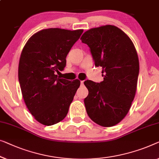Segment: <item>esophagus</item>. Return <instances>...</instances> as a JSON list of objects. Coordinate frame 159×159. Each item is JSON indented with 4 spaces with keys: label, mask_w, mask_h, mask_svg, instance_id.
Here are the masks:
<instances>
[{
    "label": "esophagus",
    "mask_w": 159,
    "mask_h": 159,
    "mask_svg": "<svg viewBox=\"0 0 159 159\" xmlns=\"http://www.w3.org/2000/svg\"><path fill=\"white\" fill-rule=\"evenodd\" d=\"M80 83H81L82 85H83L84 84V81H81V82H80Z\"/></svg>",
    "instance_id": "1"
}]
</instances>
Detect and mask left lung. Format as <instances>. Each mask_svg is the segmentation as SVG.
<instances>
[{
    "mask_svg": "<svg viewBox=\"0 0 159 159\" xmlns=\"http://www.w3.org/2000/svg\"><path fill=\"white\" fill-rule=\"evenodd\" d=\"M89 47L104 80H86L89 94L84 102L92 120L103 127L120 123L129 111L136 91L139 61L130 39L118 27L106 25L89 29L82 36Z\"/></svg>",
    "mask_w": 159,
    "mask_h": 159,
    "instance_id": "8db88e82",
    "label": "left lung"
}]
</instances>
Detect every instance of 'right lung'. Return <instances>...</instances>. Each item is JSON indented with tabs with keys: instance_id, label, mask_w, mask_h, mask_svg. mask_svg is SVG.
<instances>
[{
	"instance_id": "add662e5",
	"label": "right lung",
	"mask_w": 159,
	"mask_h": 159,
	"mask_svg": "<svg viewBox=\"0 0 159 159\" xmlns=\"http://www.w3.org/2000/svg\"><path fill=\"white\" fill-rule=\"evenodd\" d=\"M83 30L43 29L24 46L18 64V81L24 102L36 120L52 125L62 120L80 85L78 80L58 77L66 57Z\"/></svg>"
}]
</instances>
